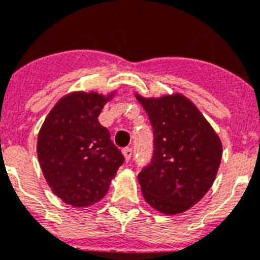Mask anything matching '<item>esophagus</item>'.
<instances>
[{"mask_svg": "<svg viewBox=\"0 0 260 260\" xmlns=\"http://www.w3.org/2000/svg\"><path fill=\"white\" fill-rule=\"evenodd\" d=\"M122 154H123V157H125L126 162H128V160L132 159L133 149H132V148H125V149L122 150Z\"/></svg>", "mask_w": 260, "mask_h": 260, "instance_id": "1", "label": "esophagus"}]
</instances>
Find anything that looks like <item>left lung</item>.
Segmentation results:
<instances>
[{
    "label": "left lung",
    "mask_w": 260,
    "mask_h": 260,
    "mask_svg": "<svg viewBox=\"0 0 260 260\" xmlns=\"http://www.w3.org/2000/svg\"><path fill=\"white\" fill-rule=\"evenodd\" d=\"M154 135L152 160L138 175L145 202L163 214L187 211L216 179L222 143L197 106L180 93L159 98L137 94Z\"/></svg>",
    "instance_id": "obj_1"
}]
</instances>
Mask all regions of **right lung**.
Here are the masks:
<instances>
[{"mask_svg":"<svg viewBox=\"0 0 260 260\" xmlns=\"http://www.w3.org/2000/svg\"><path fill=\"white\" fill-rule=\"evenodd\" d=\"M106 97L95 91L66 94L49 111L38 134L37 153L54 195L73 207L100 202L123 163V155L98 121Z\"/></svg>","mask_w":260,"mask_h":260,"instance_id":"add662e5","label":"right lung"}]
</instances>
